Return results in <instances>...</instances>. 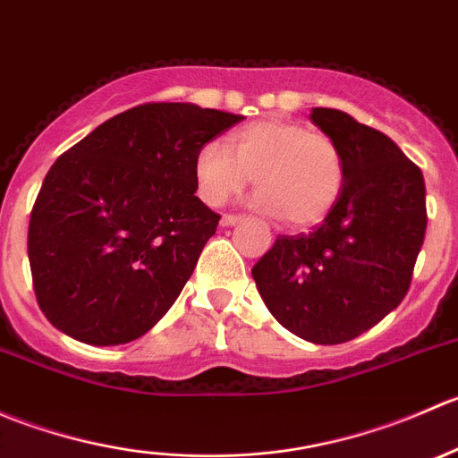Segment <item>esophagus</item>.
<instances>
[{
  "label": "esophagus",
  "mask_w": 458,
  "mask_h": 458,
  "mask_svg": "<svg viewBox=\"0 0 458 458\" xmlns=\"http://www.w3.org/2000/svg\"><path fill=\"white\" fill-rule=\"evenodd\" d=\"M239 221H243L242 215H224V216H221V225H224V228H230V225H237Z\"/></svg>",
  "instance_id": "obj_1"
}]
</instances>
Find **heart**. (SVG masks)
Returning <instances> with one entry per match:
<instances>
[{"label": "heart", "instance_id": "1", "mask_svg": "<svg viewBox=\"0 0 458 458\" xmlns=\"http://www.w3.org/2000/svg\"><path fill=\"white\" fill-rule=\"evenodd\" d=\"M192 177L208 206L239 197L255 177L257 206L303 230L321 224L336 206L345 165L339 146L323 132L297 122L261 119L237 128L228 148L219 141L197 148Z\"/></svg>", "mask_w": 458, "mask_h": 458}]
</instances>
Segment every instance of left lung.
Returning a JSON list of instances; mask_svg holds the SVG:
<instances>
[{
	"instance_id": "1",
	"label": "left lung",
	"mask_w": 458,
	"mask_h": 458,
	"mask_svg": "<svg viewBox=\"0 0 458 458\" xmlns=\"http://www.w3.org/2000/svg\"><path fill=\"white\" fill-rule=\"evenodd\" d=\"M310 119L344 155V191L310 234L276 239L252 279L285 330L335 345L403 301L426 237V182L390 137L348 113L312 108Z\"/></svg>"
}]
</instances>
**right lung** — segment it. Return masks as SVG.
Wrapping results in <instances>:
<instances>
[{
	"instance_id": "right-lung-1",
	"label": "right lung",
	"mask_w": 458,
	"mask_h": 458,
	"mask_svg": "<svg viewBox=\"0 0 458 458\" xmlns=\"http://www.w3.org/2000/svg\"><path fill=\"white\" fill-rule=\"evenodd\" d=\"M242 119L143 104L55 161L32 208L29 259L37 303L57 330L119 345L170 310L219 224L195 195L192 159Z\"/></svg>"
}]
</instances>
